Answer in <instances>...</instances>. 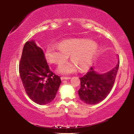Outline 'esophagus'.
Instances as JSON below:
<instances>
[{
    "label": "esophagus",
    "mask_w": 134,
    "mask_h": 134,
    "mask_svg": "<svg viewBox=\"0 0 134 134\" xmlns=\"http://www.w3.org/2000/svg\"><path fill=\"white\" fill-rule=\"evenodd\" d=\"M70 77H66V76H62L61 77V80H70Z\"/></svg>",
    "instance_id": "obj_1"
}]
</instances>
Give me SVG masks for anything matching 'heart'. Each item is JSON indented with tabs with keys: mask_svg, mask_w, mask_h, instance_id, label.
I'll return each instance as SVG.
<instances>
[{
	"mask_svg": "<svg viewBox=\"0 0 134 134\" xmlns=\"http://www.w3.org/2000/svg\"><path fill=\"white\" fill-rule=\"evenodd\" d=\"M98 51L95 42L83 38L66 40L59 44H49L46 49V57L49 62L60 65L67 60L68 56L72 63H66L58 69L62 74L71 73L76 70L85 71L91 66Z\"/></svg>",
	"mask_w": 134,
	"mask_h": 134,
	"instance_id": "1",
	"label": "heart"
}]
</instances>
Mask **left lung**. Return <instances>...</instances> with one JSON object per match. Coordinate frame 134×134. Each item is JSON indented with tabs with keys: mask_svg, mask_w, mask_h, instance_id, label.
Here are the masks:
<instances>
[{
	"mask_svg": "<svg viewBox=\"0 0 134 134\" xmlns=\"http://www.w3.org/2000/svg\"><path fill=\"white\" fill-rule=\"evenodd\" d=\"M119 61L113 70L103 74L97 73L91 67L85 76L80 77L81 87L78 90L80 99L87 104L94 105L103 100L113 88Z\"/></svg>",
	"mask_w": 134,
	"mask_h": 134,
	"instance_id": "obj_1",
	"label": "left lung"
}]
</instances>
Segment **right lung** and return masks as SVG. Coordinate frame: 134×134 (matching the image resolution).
Instances as JSON below:
<instances>
[{
	"mask_svg": "<svg viewBox=\"0 0 134 134\" xmlns=\"http://www.w3.org/2000/svg\"><path fill=\"white\" fill-rule=\"evenodd\" d=\"M19 72L26 93L33 101L45 105L53 100L62 81L49 70L43 51L34 40L25 44Z\"/></svg>",
	"mask_w": 134,
	"mask_h": 134,
	"instance_id": "right-lung-1",
	"label": "right lung"
}]
</instances>
